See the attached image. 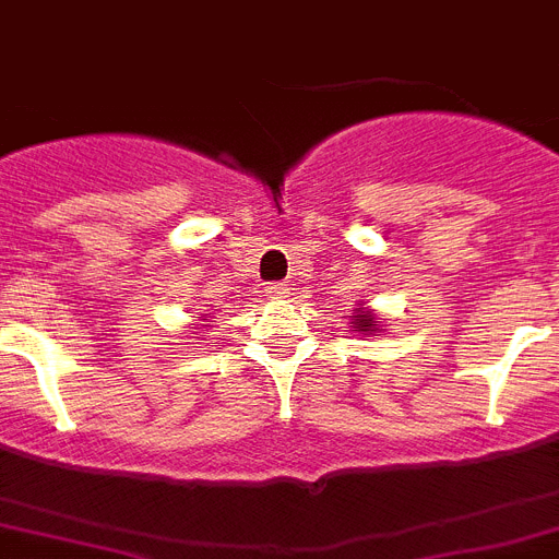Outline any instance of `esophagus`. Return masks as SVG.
<instances>
[{
  "label": "esophagus",
  "instance_id": "1",
  "mask_svg": "<svg viewBox=\"0 0 559 559\" xmlns=\"http://www.w3.org/2000/svg\"><path fill=\"white\" fill-rule=\"evenodd\" d=\"M288 285L285 283H271V285H265V294H269V297H274V299H280V297H285V294H288Z\"/></svg>",
  "mask_w": 559,
  "mask_h": 559
}]
</instances>
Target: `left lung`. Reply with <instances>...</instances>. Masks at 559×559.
Listing matches in <instances>:
<instances>
[{
  "label": "left lung",
  "mask_w": 559,
  "mask_h": 559,
  "mask_svg": "<svg viewBox=\"0 0 559 559\" xmlns=\"http://www.w3.org/2000/svg\"><path fill=\"white\" fill-rule=\"evenodd\" d=\"M350 328H356V331L365 333V336H376V333H381V325H376V313L370 311V308H356L350 317Z\"/></svg>",
  "instance_id": "obj_1"
}]
</instances>
